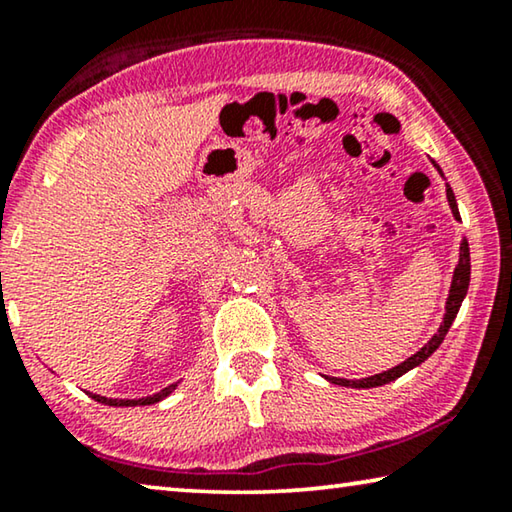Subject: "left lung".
Wrapping results in <instances>:
<instances>
[{"label": "left lung", "mask_w": 512, "mask_h": 512, "mask_svg": "<svg viewBox=\"0 0 512 512\" xmlns=\"http://www.w3.org/2000/svg\"><path fill=\"white\" fill-rule=\"evenodd\" d=\"M435 168L440 170V166L435 164ZM442 173V170H440ZM446 198H449V205H451V212L456 218H460L458 214V205H456V196H453L451 186L446 184ZM469 273H472V264H469V243L467 239H462L460 243V259H458V266L456 271H453V280H451V289H449V298H446V314H444V321L440 330L435 332V335L431 337V342H428L424 348H419V351L412 355V358H408L405 362H401L399 367L394 369H387L383 373H376V376H369V378H360V380H346V378H328L330 383L335 385H342V387H380V385H387L392 383V380L401 378L403 373H408L410 369L419 367L421 362L431 358V355L437 351V346H440L444 342L446 332H449L453 319H456V314L460 310L462 305V298L467 296V289H469Z\"/></svg>", "instance_id": "obj_1"}]
</instances>
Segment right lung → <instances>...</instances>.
I'll return each instance as SVG.
<instances>
[{"instance_id": "add662e5", "label": "right lung", "mask_w": 512, "mask_h": 512, "mask_svg": "<svg viewBox=\"0 0 512 512\" xmlns=\"http://www.w3.org/2000/svg\"><path fill=\"white\" fill-rule=\"evenodd\" d=\"M177 385H168L161 389V392L152 394V396H145V399H107V396H100V394H91L88 392V396L95 401H100L104 405H116V408H132V405H152V403H159L161 399H166V396L173 392Z\"/></svg>"}]
</instances>
